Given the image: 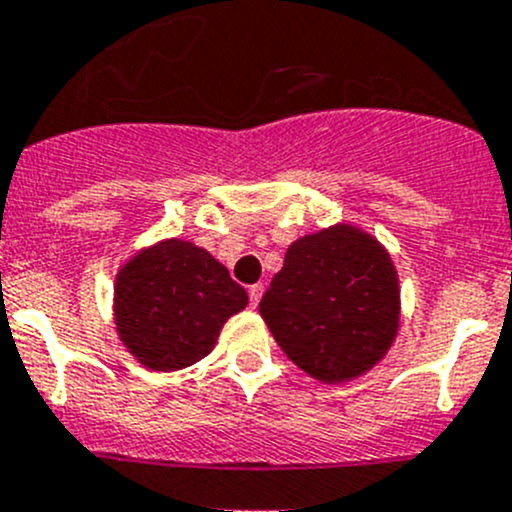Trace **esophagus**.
Listing matches in <instances>:
<instances>
[{
  "label": "esophagus",
  "instance_id": "34e87169",
  "mask_svg": "<svg viewBox=\"0 0 512 512\" xmlns=\"http://www.w3.org/2000/svg\"><path fill=\"white\" fill-rule=\"evenodd\" d=\"M261 295H263V283H254V286H249V303L254 305H258V300H261Z\"/></svg>",
  "mask_w": 512,
  "mask_h": 512
}]
</instances>
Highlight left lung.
<instances>
[{
	"instance_id": "1",
	"label": "left lung",
	"mask_w": 512,
	"mask_h": 512,
	"mask_svg": "<svg viewBox=\"0 0 512 512\" xmlns=\"http://www.w3.org/2000/svg\"><path fill=\"white\" fill-rule=\"evenodd\" d=\"M258 310L300 370L345 382L370 370L397 335V271L372 236L333 226L286 251Z\"/></svg>"
}]
</instances>
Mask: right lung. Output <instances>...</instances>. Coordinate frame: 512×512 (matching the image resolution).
<instances>
[{
  "instance_id": "obj_1",
  "label": "right lung",
  "mask_w": 512,
  "mask_h": 512,
  "mask_svg": "<svg viewBox=\"0 0 512 512\" xmlns=\"http://www.w3.org/2000/svg\"><path fill=\"white\" fill-rule=\"evenodd\" d=\"M246 303L249 295L217 258L179 239L135 256L115 286L120 340L142 365L160 372L202 360L226 318Z\"/></svg>"
}]
</instances>
